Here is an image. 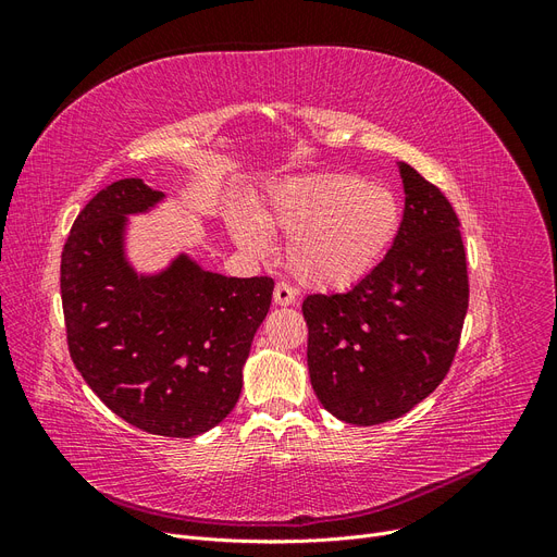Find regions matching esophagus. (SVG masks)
Wrapping results in <instances>:
<instances>
[{
  "mask_svg": "<svg viewBox=\"0 0 557 557\" xmlns=\"http://www.w3.org/2000/svg\"><path fill=\"white\" fill-rule=\"evenodd\" d=\"M295 295L297 293H295V288H290V283H283V281L276 283V288H274V301H276V305H281V307L293 305Z\"/></svg>",
  "mask_w": 557,
  "mask_h": 557,
  "instance_id": "34e87169",
  "label": "esophagus"
}]
</instances>
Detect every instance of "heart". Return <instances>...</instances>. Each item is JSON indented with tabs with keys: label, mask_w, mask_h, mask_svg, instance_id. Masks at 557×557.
I'll return each instance as SVG.
<instances>
[{
	"label": "heart",
	"mask_w": 557,
	"mask_h": 557,
	"mask_svg": "<svg viewBox=\"0 0 557 557\" xmlns=\"http://www.w3.org/2000/svg\"><path fill=\"white\" fill-rule=\"evenodd\" d=\"M269 234L290 237V272L318 290H339L364 278L393 246L401 209L379 183L350 174H318L283 183L258 213ZM234 239L250 252L264 250L262 232L244 218L232 223Z\"/></svg>",
	"instance_id": "b5f03b06"
}]
</instances>
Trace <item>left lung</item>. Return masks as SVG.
I'll use <instances>...</instances> for the list:
<instances>
[{"instance_id": "1", "label": "left lung", "mask_w": 557, "mask_h": 557, "mask_svg": "<svg viewBox=\"0 0 557 557\" xmlns=\"http://www.w3.org/2000/svg\"><path fill=\"white\" fill-rule=\"evenodd\" d=\"M399 174L407 199L387 256L348 293L301 305L313 391L350 425L395 420L446 379L469 305L458 215L411 164Z\"/></svg>"}]
</instances>
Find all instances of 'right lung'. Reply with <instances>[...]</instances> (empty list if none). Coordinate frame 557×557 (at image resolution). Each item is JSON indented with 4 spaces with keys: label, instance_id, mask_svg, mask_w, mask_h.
Instances as JSON below:
<instances>
[{
    "label": "right lung",
    "instance_id": "right-lung-1",
    "mask_svg": "<svg viewBox=\"0 0 557 557\" xmlns=\"http://www.w3.org/2000/svg\"><path fill=\"white\" fill-rule=\"evenodd\" d=\"M160 197L123 178L83 207L62 248V311L70 356L92 393L134 428L188 440L237 404L274 278H230L188 258L139 278L123 258L125 213Z\"/></svg>",
    "mask_w": 557,
    "mask_h": 557
}]
</instances>
